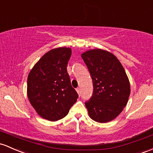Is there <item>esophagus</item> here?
<instances>
[{
    "instance_id": "1",
    "label": "esophagus",
    "mask_w": 153,
    "mask_h": 153,
    "mask_svg": "<svg viewBox=\"0 0 153 153\" xmlns=\"http://www.w3.org/2000/svg\"><path fill=\"white\" fill-rule=\"evenodd\" d=\"M76 91H77V93H78V94L80 96V94H81V91H80V88H76Z\"/></svg>"
}]
</instances>
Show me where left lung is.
<instances>
[{"label":"left lung","mask_w":153,"mask_h":153,"mask_svg":"<svg viewBox=\"0 0 153 153\" xmlns=\"http://www.w3.org/2000/svg\"><path fill=\"white\" fill-rule=\"evenodd\" d=\"M93 80V95L85 102L88 115L98 123L114 120L128 102L130 83L123 67L110 52L96 48L81 54Z\"/></svg>","instance_id":"1"}]
</instances>
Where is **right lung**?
Returning <instances> with one entry per match:
<instances>
[{
	"mask_svg": "<svg viewBox=\"0 0 153 153\" xmlns=\"http://www.w3.org/2000/svg\"><path fill=\"white\" fill-rule=\"evenodd\" d=\"M71 53V48L67 47L50 50L28 75L27 92L30 104L40 116L50 121L66 116L78 97L67 71Z\"/></svg>",
	"mask_w": 153,
	"mask_h": 153,
	"instance_id": "add662e5",
	"label": "right lung"
}]
</instances>
